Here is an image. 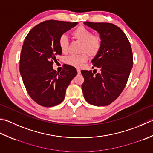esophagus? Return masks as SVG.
I'll use <instances>...</instances> for the list:
<instances>
[{
    "mask_svg": "<svg viewBox=\"0 0 153 153\" xmlns=\"http://www.w3.org/2000/svg\"><path fill=\"white\" fill-rule=\"evenodd\" d=\"M77 74H81V70H79V68L77 69Z\"/></svg>",
    "mask_w": 153,
    "mask_h": 153,
    "instance_id": "obj_1",
    "label": "esophagus"
}]
</instances>
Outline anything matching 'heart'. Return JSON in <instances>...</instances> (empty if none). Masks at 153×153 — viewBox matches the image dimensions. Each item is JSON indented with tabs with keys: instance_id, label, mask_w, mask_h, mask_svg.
Here are the masks:
<instances>
[{
	"instance_id": "b5f03b06",
	"label": "heart",
	"mask_w": 153,
	"mask_h": 153,
	"mask_svg": "<svg viewBox=\"0 0 153 153\" xmlns=\"http://www.w3.org/2000/svg\"><path fill=\"white\" fill-rule=\"evenodd\" d=\"M74 38L80 42V54L71 55L67 57L65 62L71 66L79 68L88 60V56H96L100 52L102 44V38L100 34H92L90 30L83 26H79L71 32ZM59 47L62 53H66L69 42L65 35H62L59 38Z\"/></svg>"
}]
</instances>
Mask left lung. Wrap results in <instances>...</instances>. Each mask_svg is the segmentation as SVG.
<instances>
[{"mask_svg":"<svg viewBox=\"0 0 153 153\" xmlns=\"http://www.w3.org/2000/svg\"><path fill=\"white\" fill-rule=\"evenodd\" d=\"M84 25L100 34L102 44L91 61L100 72L94 75V71H81L84 77L83 96L93 105L106 106L119 96L127 84L133 64L132 49L125 33L113 24L85 22Z\"/></svg>","mask_w":153,"mask_h":153,"instance_id":"left-lung-1","label":"left lung"}]
</instances>
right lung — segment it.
I'll list each match as a JSON object with an SVG mask.
<instances>
[{
	"instance_id": "obj_1",
	"label": "right lung",
	"mask_w": 153,
	"mask_h": 153,
	"mask_svg": "<svg viewBox=\"0 0 153 153\" xmlns=\"http://www.w3.org/2000/svg\"><path fill=\"white\" fill-rule=\"evenodd\" d=\"M77 23L46 20L35 26L25 38L20 72L28 94L41 106L50 107L62 103L68 86L77 74L70 65L64 64L61 72L52 66L56 56L62 54L59 37Z\"/></svg>"
}]
</instances>
